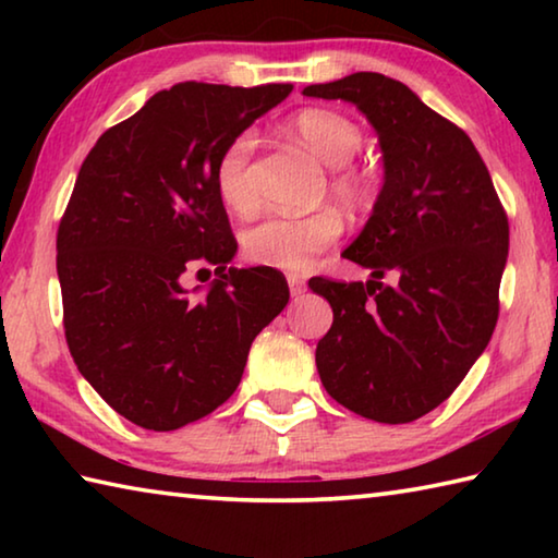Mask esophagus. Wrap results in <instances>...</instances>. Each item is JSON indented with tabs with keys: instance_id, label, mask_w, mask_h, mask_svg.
<instances>
[{
	"instance_id": "34e87169",
	"label": "esophagus",
	"mask_w": 558,
	"mask_h": 558,
	"mask_svg": "<svg viewBox=\"0 0 558 558\" xmlns=\"http://www.w3.org/2000/svg\"><path fill=\"white\" fill-rule=\"evenodd\" d=\"M288 286H290V292L292 295H302L305 292V280H302L300 276H288Z\"/></svg>"
}]
</instances>
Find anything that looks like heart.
Returning a JSON list of instances; mask_svg holds the SVG:
<instances>
[{
  "label": "heart",
  "mask_w": 558,
  "mask_h": 558,
  "mask_svg": "<svg viewBox=\"0 0 558 558\" xmlns=\"http://www.w3.org/2000/svg\"><path fill=\"white\" fill-rule=\"evenodd\" d=\"M288 130L329 169V192L347 211L369 209L374 177L354 155L364 145V130L349 116L332 108H305L288 120ZM256 137L243 130L221 147L214 165V186L226 209L248 216L258 209V192L251 179ZM344 219L337 209H319L305 216L276 214L243 235L245 258L258 266L302 272L315 256L342 239Z\"/></svg>",
  "instance_id": "obj_1"
}]
</instances>
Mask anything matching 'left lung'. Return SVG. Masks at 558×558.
I'll return each mask as SVG.
<instances>
[{
	"mask_svg": "<svg viewBox=\"0 0 558 558\" xmlns=\"http://www.w3.org/2000/svg\"><path fill=\"white\" fill-rule=\"evenodd\" d=\"M302 93L354 102L384 153L372 219L342 253L372 280H310L335 313L317 342L319 379L364 418L411 423L458 389L495 332L507 211L465 130L401 81L362 71Z\"/></svg>",
	"mask_w": 558,
	"mask_h": 558,
	"instance_id": "1",
	"label": "left lung"
}]
</instances>
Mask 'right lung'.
Listing matches in <instances>:
<instances>
[{
	"instance_id": "add662e5",
	"label": "right lung",
	"mask_w": 558,
	"mask_h": 558,
	"mask_svg": "<svg viewBox=\"0 0 558 558\" xmlns=\"http://www.w3.org/2000/svg\"><path fill=\"white\" fill-rule=\"evenodd\" d=\"M290 90L177 83L83 159L56 235L63 332L78 372L135 426L177 430L219 409L288 305L280 270L226 268L239 243L214 165ZM196 262L222 272L202 299L181 288Z\"/></svg>"
}]
</instances>
